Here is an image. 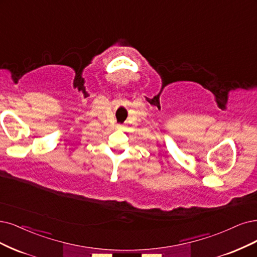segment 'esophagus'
<instances>
[{
	"instance_id": "1",
	"label": "esophagus",
	"mask_w": 257,
	"mask_h": 257,
	"mask_svg": "<svg viewBox=\"0 0 257 257\" xmlns=\"http://www.w3.org/2000/svg\"><path fill=\"white\" fill-rule=\"evenodd\" d=\"M116 127H117V128H118V129H120V128H121V125H117V126H116Z\"/></svg>"
}]
</instances>
